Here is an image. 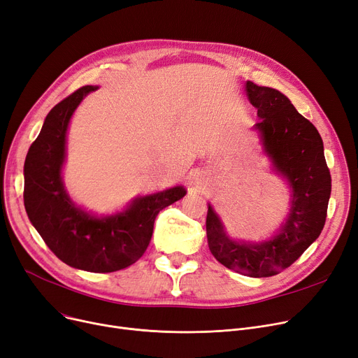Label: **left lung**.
<instances>
[{
    "label": "left lung",
    "instance_id": "1",
    "mask_svg": "<svg viewBox=\"0 0 358 358\" xmlns=\"http://www.w3.org/2000/svg\"><path fill=\"white\" fill-rule=\"evenodd\" d=\"M247 94L257 108L267 154L293 190L292 209L280 234L262 243L229 239L209 206L206 217L209 250L227 268L250 277H271L290 267L321 235L331 196V174L324 143L316 127L280 91L247 83Z\"/></svg>",
    "mask_w": 358,
    "mask_h": 358
}]
</instances>
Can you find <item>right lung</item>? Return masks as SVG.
<instances>
[{"mask_svg":"<svg viewBox=\"0 0 358 358\" xmlns=\"http://www.w3.org/2000/svg\"><path fill=\"white\" fill-rule=\"evenodd\" d=\"M97 87L85 85L56 104L31 143L24 162V208L49 250L65 264L91 273H111L136 262L152 238L159 210L184 197L182 187L136 199L123 213L97 219L65 193L61 168L73 110Z\"/></svg>","mask_w":358,"mask_h":358,"instance_id":"add662e5","label":"right lung"}]
</instances>
